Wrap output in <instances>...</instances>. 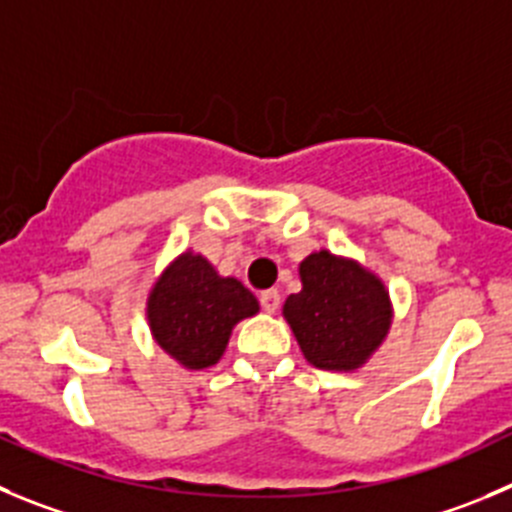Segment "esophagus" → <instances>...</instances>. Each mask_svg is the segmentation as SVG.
<instances>
[{
    "mask_svg": "<svg viewBox=\"0 0 512 512\" xmlns=\"http://www.w3.org/2000/svg\"><path fill=\"white\" fill-rule=\"evenodd\" d=\"M260 305L265 313H275L280 308V293L278 290H262L260 293Z\"/></svg>",
    "mask_w": 512,
    "mask_h": 512,
    "instance_id": "1",
    "label": "esophagus"
}]
</instances>
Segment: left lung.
<instances>
[{"instance_id":"8db88e82","label":"left lung","mask_w":512,"mask_h":512,"mask_svg":"<svg viewBox=\"0 0 512 512\" xmlns=\"http://www.w3.org/2000/svg\"><path fill=\"white\" fill-rule=\"evenodd\" d=\"M300 283L283 315L303 356L315 369H361L391 328L389 290L356 260L328 250L300 262Z\"/></svg>"}]
</instances>
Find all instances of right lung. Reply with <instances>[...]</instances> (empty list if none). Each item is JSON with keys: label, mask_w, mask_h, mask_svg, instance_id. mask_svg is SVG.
<instances>
[{"label": "right lung", "mask_w": 512, "mask_h": 512, "mask_svg": "<svg viewBox=\"0 0 512 512\" xmlns=\"http://www.w3.org/2000/svg\"><path fill=\"white\" fill-rule=\"evenodd\" d=\"M260 310L237 278H222L212 262L186 250L159 275L146 303L156 343L184 369H209L222 358L232 328Z\"/></svg>", "instance_id": "obj_1"}]
</instances>
